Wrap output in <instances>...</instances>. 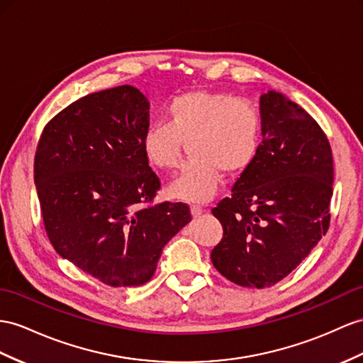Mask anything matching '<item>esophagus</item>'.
I'll use <instances>...</instances> for the list:
<instances>
[{
    "instance_id": "obj_1",
    "label": "esophagus",
    "mask_w": 363,
    "mask_h": 363,
    "mask_svg": "<svg viewBox=\"0 0 363 363\" xmlns=\"http://www.w3.org/2000/svg\"><path fill=\"white\" fill-rule=\"evenodd\" d=\"M190 210H191V215H193V218H198V216H201V215H202V211H203V208H202L201 206H198V203H191V206H190Z\"/></svg>"
}]
</instances>
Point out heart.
Returning <instances> with one entry per match:
<instances>
[{"instance_id":"heart-1","label":"heart","mask_w":363,"mask_h":363,"mask_svg":"<svg viewBox=\"0 0 363 363\" xmlns=\"http://www.w3.org/2000/svg\"><path fill=\"white\" fill-rule=\"evenodd\" d=\"M184 143L190 161L170 185L172 196L203 202L216 193L222 173L236 176L256 160L262 143V118L252 101L225 91L190 90L165 102L164 123L148 125L141 150L148 165L172 172Z\"/></svg>"}]
</instances>
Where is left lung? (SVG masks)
Masks as SVG:
<instances>
[{
	"label": "left lung",
	"mask_w": 363,
	"mask_h": 363,
	"mask_svg": "<svg viewBox=\"0 0 363 363\" xmlns=\"http://www.w3.org/2000/svg\"><path fill=\"white\" fill-rule=\"evenodd\" d=\"M262 144L211 210L224 228L211 250L216 270L236 285L265 288L282 281L330 227L333 153L320 125L274 90L261 96Z\"/></svg>",
	"instance_id": "8db88e82"
}]
</instances>
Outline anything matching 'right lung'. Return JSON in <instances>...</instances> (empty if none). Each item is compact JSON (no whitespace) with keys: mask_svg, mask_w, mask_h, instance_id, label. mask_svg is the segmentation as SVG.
Segmentation results:
<instances>
[{"mask_svg":"<svg viewBox=\"0 0 363 363\" xmlns=\"http://www.w3.org/2000/svg\"><path fill=\"white\" fill-rule=\"evenodd\" d=\"M147 98L133 86L91 93L45 124L33 174L55 252L110 286L155 274L164 245L189 224L187 203H153L161 181L141 150Z\"/></svg>","mask_w":363,"mask_h":363,"instance_id":"right-lung-1","label":"right lung"}]
</instances>
